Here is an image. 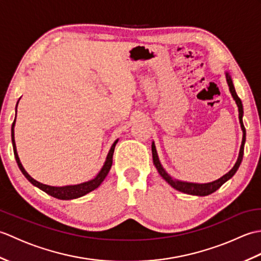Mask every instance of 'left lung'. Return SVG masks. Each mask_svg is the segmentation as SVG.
<instances>
[{"instance_id": "1", "label": "left lung", "mask_w": 261, "mask_h": 261, "mask_svg": "<svg viewBox=\"0 0 261 261\" xmlns=\"http://www.w3.org/2000/svg\"><path fill=\"white\" fill-rule=\"evenodd\" d=\"M226 76V82H228V85H229V90L231 92V95L232 97L234 98V101L238 105V110H239V121H240V124H241V129L243 132V137H242V142H241V147H240V151H239V157H238V160L236 165L233 166V168H232L229 173H226L224 176L221 177V178L216 179L212 182H206V184H196V182H188V181H181L178 179H174L173 177L170 175H168L167 171H166L162 164L159 162V158H158V154H157V150H156V146H154V142H152L151 145V151H152V160H153V165L156 166V168L158 170V173L160 174V176L163 177V178L168 182V184L174 187L175 190L182 192L185 194H191V195H197V196H206L210 195V194L214 193L216 190H219V188L222 186L226 180H229L232 176H233L238 168H239V166L242 162V158H243V149H245V142H246V129H245V125H243V122H242V116H243V107H242V102L241 99L239 98V96L237 95V92L234 90V86H233V83H232L231 80V76L229 75L228 71L225 73Z\"/></svg>"}]
</instances>
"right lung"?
I'll list each match as a JSON object with an SVG mask.
<instances>
[{"mask_svg":"<svg viewBox=\"0 0 261 261\" xmlns=\"http://www.w3.org/2000/svg\"><path fill=\"white\" fill-rule=\"evenodd\" d=\"M19 103V101H18ZM18 103H16V107H18ZM15 112H16V108H15ZM16 118V114H15ZM14 125H15V119L12 123V127H11V138H12V145H13V151H14V157L16 160V164H18L20 170L22 171V174L25 176V178L29 180L32 185L37 186L38 188H40L41 191L46 192L48 195H50L53 197H56L58 199H74V198H79L81 196L86 195L87 193H90L92 191L95 190L99 185L102 184V181L104 180L105 177L109 174V171L111 169V166H112V159H113V152H114V148L115 145L118 143V140L116 139L112 147H111L110 151L107 156V159H105V163L103 165L102 169L99 170V173L96 175L95 178H93L88 181L82 182V184H77V185H68V186H62V187H56V186H49L45 185L42 182H39L36 179H33L32 177L27 173L25 169L22 166L18 152H16V147H15V140H14Z\"/></svg>","mask_w":261,"mask_h":261,"instance_id":"add662e5","label":"right lung"}]
</instances>
